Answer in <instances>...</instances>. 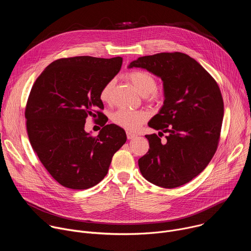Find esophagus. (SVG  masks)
Masks as SVG:
<instances>
[{"instance_id":"obj_1","label":"esophagus","mask_w":251,"mask_h":251,"mask_svg":"<svg viewBox=\"0 0 251 251\" xmlns=\"http://www.w3.org/2000/svg\"><path fill=\"white\" fill-rule=\"evenodd\" d=\"M126 134H127V138H128L129 140H131V139H133V138L136 137V135H135L134 133H132V132H127Z\"/></svg>"}]
</instances>
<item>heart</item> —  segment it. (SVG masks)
I'll use <instances>...</instances> for the list:
<instances>
[{
	"instance_id": "heart-1",
	"label": "heart",
	"mask_w": 251,
	"mask_h": 251,
	"mask_svg": "<svg viewBox=\"0 0 251 251\" xmlns=\"http://www.w3.org/2000/svg\"><path fill=\"white\" fill-rule=\"evenodd\" d=\"M126 78L133 84L135 89L143 96L149 99L157 100L161 95L156 91L157 82L153 75L143 70H133L127 74ZM113 87V80L107 82L100 91V99L103 102H108ZM148 119V113L144 111H132L128 109H118L111 115V120L118 126L135 131Z\"/></svg>"
}]
</instances>
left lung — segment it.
I'll return each instance as SVG.
<instances>
[{
    "mask_svg": "<svg viewBox=\"0 0 251 251\" xmlns=\"http://www.w3.org/2000/svg\"><path fill=\"white\" fill-rule=\"evenodd\" d=\"M160 77L164 104L148 123L168 132L161 142L157 134L146 135L150 149L139 159L140 172L150 183L173 189L192 181L208 165L217 151L224 118V100L218 83L194 58L182 52H161L133 60Z\"/></svg>",
    "mask_w": 251,
    "mask_h": 251,
    "instance_id": "1",
    "label": "left lung"
}]
</instances>
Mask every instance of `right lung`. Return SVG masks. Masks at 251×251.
<instances>
[{
    "instance_id": "obj_1",
    "label": "right lung",
    "mask_w": 251,
    "mask_h": 251,
    "mask_svg": "<svg viewBox=\"0 0 251 251\" xmlns=\"http://www.w3.org/2000/svg\"><path fill=\"white\" fill-rule=\"evenodd\" d=\"M122 57L75 56L51 62L31 87L25 116L33 151L61 186L86 190L101 182L113 155L127 140L124 129L107 124L99 111L102 87L119 73ZM97 114V137L84 130Z\"/></svg>"
}]
</instances>
